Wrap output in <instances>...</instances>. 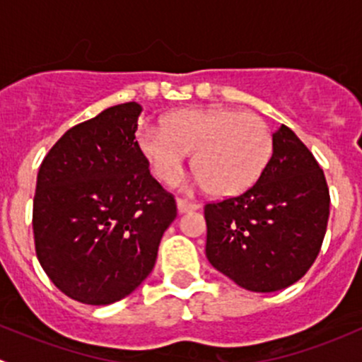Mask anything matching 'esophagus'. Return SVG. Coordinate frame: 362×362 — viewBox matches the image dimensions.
Instances as JSON below:
<instances>
[{
  "label": "esophagus",
  "mask_w": 362,
  "mask_h": 362,
  "mask_svg": "<svg viewBox=\"0 0 362 362\" xmlns=\"http://www.w3.org/2000/svg\"><path fill=\"white\" fill-rule=\"evenodd\" d=\"M177 208H178V214H187V211L198 210L199 204L185 202V199H177Z\"/></svg>",
  "instance_id": "obj_1"
}]
</instances>
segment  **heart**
Returning <instances> with one entry per match:
<instances>
[{
  "label": "heart",
  "mask_w": 362,
  "mask_h": 362,
  "mask_svg": "<svg viewBox=\"0 0 362 362\" xmlns=\"http://www.w3.org/2000/svg\"><path fill=\"white\" fill-rule=\"evenodd\" d=\"M136 144L152 173L163 184L182 178L192 156L196 185L231 196L257 182L273 152L268 122L233 108H187L163 120V127H141Z\"/></svg>",
  "instance_id": "heart-1"
}]
</instances>
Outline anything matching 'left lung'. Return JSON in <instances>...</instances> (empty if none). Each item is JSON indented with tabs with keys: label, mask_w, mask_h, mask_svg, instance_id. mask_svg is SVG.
Returning a JSON list of instances; mask_svg holds the SVG:
<instances>
[{
	"label": "left lung",
	"mask_w": 362,
	"mask_h": 362,
	"mask_svg": "<svg viewBox=\"0 0 362 362\" xmlns=\"http://www.w3.org/2000/svg\"><path fill=\"white\" fill-rule=\"evenodd\" d=\"M329 202L319 163L282 124L257 182L243 194L204 206L208 261L247 291L286 289L319 255Z\"/></svg>",
	"instance_id": "8db88e82"
}]
</instances>
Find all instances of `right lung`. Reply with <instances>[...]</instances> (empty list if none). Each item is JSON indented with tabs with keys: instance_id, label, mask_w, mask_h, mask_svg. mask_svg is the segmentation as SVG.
<instances>
[{
	"instance_id": "add662e5",
	"label": "right lung",
	"mask_w": 362,
	"mask_h": 362,
	"mask_svg": "<svg viewBox=\"0 0 362 362\" xmlns=\"http://www.w3.org/2000/svg\"><path fill=\"white\" fill-rule=\"evenodd\" d=\"M141 110L131 101L76 124L36 177V257L61 293L86 305L133 293L177 217L173 196L152 177L134 140Z\"/></svg>"
}]
</instances>
